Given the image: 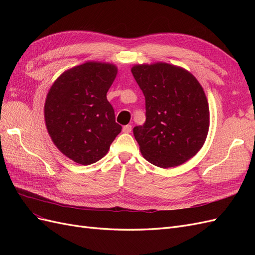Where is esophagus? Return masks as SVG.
<instances>
[{
  "label": "esophagus",
  "instance_id": "obj_1",
  "mask_svg": "<svg viewBox=\"0 0 255 255\" xmlns=\"http://www.w3.org/2000/svg\"><path fill=\"white\" fill-rule=\"evenodd\" d=\"M122 130H123V132H125V133H130V130H132V126H129V125L125 126V127H123Z\"/></svg>",
  "mask_w": 255,
  "mask_h": 255
}]
</instances>
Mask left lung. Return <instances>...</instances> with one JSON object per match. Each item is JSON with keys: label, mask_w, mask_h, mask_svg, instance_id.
Returning <instances> with one entry per match:
<instances>
[{"label": "left lung", "mask_w": 255, "mask_h": 255, "mask_svg": "<svg viewBox=\"0 0 255 255\" xmlns=\"http://www.w3.org/2000/svg\"><path fill=\"white\" fill-rule=\"evenodd\" d=\"M145 98V123L133 132L142 156L159 168L187 161L202 148L210 128L205 92L186 69L167 63L130 69Z\"/></svg>", "instance_id": "left-lung-1"}]
</instances>
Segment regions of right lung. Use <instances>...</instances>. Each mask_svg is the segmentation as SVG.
Returning <instances> with one entry per match:
<instances>
[{
	"mask_svg": "<svg viewBox=\"0 0 255 255\" xmlns=\"http://www.w3.org/2000/svg\"><path fill=\"white\" fill-rule=\"evenodd\" d=\"M117 72L111 63L86 61L61 73L48 92V133L56 148L80 165L104 157L121 132L106 98Z\"/></svg>",
	"mask_w": 255,
	"mask_h": 255,
	"instance_id": "add662e5",
	"label": "right lung"
}]
</instances>
